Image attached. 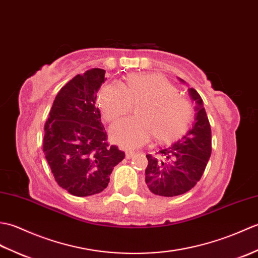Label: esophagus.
Listing matches in <instances>:
<instances>
[{"instance_id":"34e87169","label":"esophagus","mask_w":258,"mask_h":258,"mask_svg":"<svg viewBox=\"0 0 258 258\" xmlns=\"http://www.w3.org/2000/svg\"><path fill=\"white\" fill-rule=\"evenodd\" d=\"M134 155H135V152H133V151H126L125 152V157L127 158V160H131V158H132Z\"/></svg>"}]
</instances>
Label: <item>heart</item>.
I'll list each match as a JSON object with an SVG mask.
<instances>
[{
	"label": "heart",
	"instance_id": "b5f03b06",
	"mask_svg": "<svg viewBox=\"0 0 258 258\" xmlns=\"http://www.w3.org/2000/svg\"><path fill=\"white\" fill-rule=\"evenodd\" d=\"M122 91L112 85L103 87L98 105L105 120L113 123L138 108L135 117L111 127L114 143L134 149L150 142L171 144L187 133L193 120V108L178 89L161 74H131L122 83Z\"/></svg>",
	"mask_w": 258,
	"mask_h": 258
}]
</instances>
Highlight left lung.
Here are the masks:
<instances>
[{"label":"left lung","instance_id":"1","mask_svg":"<svg viewBox=\"0 0 258 258\" xmlns=\"http://www.w3.org/2000/svg\"><path fill=\"white\" fill-rule=\"evenodd\" d=\"M188 93L195 102L191 128L172 146L158 151L155 156L146 155L149 164L145 169V182L155 195L172 197L193 188L211 157L212 131L204 104L193 87L188 89Z\"/></svg>","mask_w":258,"mask_h":258}]
</instances>
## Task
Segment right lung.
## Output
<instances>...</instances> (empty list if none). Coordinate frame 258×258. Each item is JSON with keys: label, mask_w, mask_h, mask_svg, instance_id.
I'll return each mask as SVG.
<instances>
[{"label": "right lung", "mask_w": 258, "mask_h": 258, "mask_svg": "<svg viewBox=\"0 0 258 258\" xmlns=\"http://www.w3.org/2000/svg\"><path fill=\"white\" fill-rule=\"evenodd\" d=\"M105 71L91 69L68 82L53 102L45 126L43 152L58 186L74 196L101 193L114 166L125 157L108 145L95 106Z\"/></svg>", "instance_id": "1"}]
</instances>
